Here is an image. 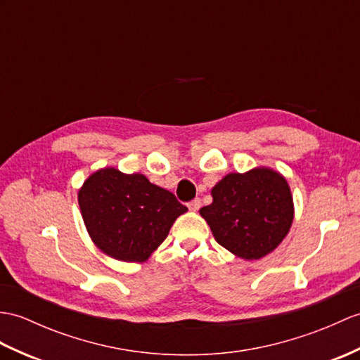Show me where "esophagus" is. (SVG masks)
Instances as JSON below:
<instances>
[{
  "instance_id": "34e87169",
  "label": "esophagus",
  "mask_w": 360,
  "mask_h": 360,
  "mask_svg": "<svg viewBox=\"0 0 360 360\" xmlns=\"http://www.w3.org/2000/svg\"><path fill=\"white\" fill-rule=\"evenodd\" d=\"M200 208V199H193L191 202H188V210L190 212H198Z\"/></svg>"
}]
</instances>
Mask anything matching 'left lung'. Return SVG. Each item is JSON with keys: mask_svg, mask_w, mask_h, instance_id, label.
I'll return each instance as SVG.
<instances>
[{"mask_svg": "<svg viewBox=\"0 0 360 360\" xmlns=\"http://www.w3.org/2000/svg\"><path fill=\"white\" fill-rule=\"evenodd\" d=\"M213 202L199 210L219 245L256 261L288 235L295 218L287 179L269 167L229 173L212 188Z\"/></svg>", "mask_w": 360, "mask_h": 360, "instance_id": "8db88e82", "label": "left lung"}]
</instances>
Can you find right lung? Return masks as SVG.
<instances>
[{
    "label": "right lung",
    "mask_w": 360,
    "mask_h": 360,
    "mask_svg": "<svg viewBox=\"0 0 360 360\" xmlns=\"http://www.w3.org/2000/svg\"><path fill=\"white\" fill-rule=\"evenodd\" d=\"M78 204L94 244L124 262H146L187 212L173 193L144 174L115 167L90 174L78 191Z\"/></svg>",
    "instance_id": "obj_1"
}]
</instances>
